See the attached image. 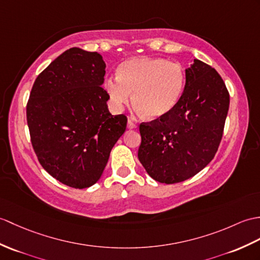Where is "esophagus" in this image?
<instances>
[{
    "mask_svg": "<svg viewBox=\"0 0 260 260\" xmlns=\"http://www.w3.org/2000/svg\"><path fill=\"white\" fill-rule=\"evenodd\" d=\"M127 128L128 129H135V128H137V124L133 122L132 119H128L127 120Z\"/></svg>",
    "mask_w": 260,
    "mask_h": 260,
    "instance_id": "1",
    "label": "esophagus"
}]
</instances>
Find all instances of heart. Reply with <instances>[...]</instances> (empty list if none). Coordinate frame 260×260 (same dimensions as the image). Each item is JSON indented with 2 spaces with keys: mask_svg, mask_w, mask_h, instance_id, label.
I'll use <instances>...</instances> for the list:
<instances>
[{
  "mask_svg": "<svg viewBox=\"0 0 260 260\" xmlns=\"http://www.w3.org/2000/svg\"><path fill=\"white\" fill-rule=\"evenodd\" d=\"M186 75L183 66L158 57H133L117 69V77L105 82L113 106L120 110L132 102L149 120L170 114L184 92Z\"/></svg>",
  "mask_w": 260,
  "mask_h": 260,
  "instance_id": "heart-1",
  "label": "heart"
}]
</instances>
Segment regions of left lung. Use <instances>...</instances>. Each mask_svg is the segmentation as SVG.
<instances>
[{
    "label": "left lung",
    "mask_w": 260,
    "mask_h": 260,
    "mask_svg": "<svg viewBox=\"0 0 260 260\" xmlns=\"http://www.w3.org/2000/svg\"><path fill=\"white\" fill-rule=\"evenodd\" d=\"M185 88L166 116L142 123L138 159L159 183L195 176L218 149L229 108V93L212 66L194 59L186 69Z\"/></svg>",
    "instance_id": "obj_1"
}]
</instances>
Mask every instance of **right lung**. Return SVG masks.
<instances>
[{
  "label": "right lung",
  "mask_w": 260,
  "mask_h": 260,
  "mask_svg": "<svg viewBox=\"0 0 260 260\" xmlns=\"http://www.w3.org/2000/svg\"><path fill=\"white\" fill-rule=\"evenodd\" d=\"M106 64L98 52L72 47L36 77L26 105L32 146L42 167L64 185L86 188L101 178L124 134L102 87Z\"/></svg>",
  "instance_id": "add662e5"
}]
</instances>
